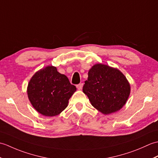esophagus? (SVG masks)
Here are the masks:
<instances>
[{
	"instance_id": "esophagus-1",
	"label": "esophagus",
	"mask_w": 158,
	"mask_h": 158,
	"mask_svg": "<svg viewBox=\"0 0 158 158\" xmlns=\"http://www.w3.org/2000/svg\"><path fill=\"white\" fill-rule=\"evenodd\" d=\"M83 84L82 83H79V84L77 85V88L78 89H81L83 88Z\"/></svg>"
}]
</instances>
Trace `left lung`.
<instances>
[{
  "mask_svg": "<svg viewBox=\"0 0 158 158\" xmlns=\"http://www.w3.org/2000/svg\"><path fill=\"white\" fill-rule=\"evenodd\" d=\"M83 92L94 108L108 115L125 105L130 94V85L118 69L97 64L89 69Z\"/></svg>",
  "mask_w": 158,
  "mask_h": 158,
  "instance_id": "left-lung-1",
  "label": "left lung"
}]
</instances>
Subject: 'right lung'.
<instances>
[{"label":"right lung","instance_id":"1","mask_svg":"<svg viewBox=\"0 0 158 158\" xmlns=\"http://www.w3.org/2000/svg\"><path fill=\"white\" fill-rule=\"evenodd\" d=\"M76 89L68 77L58 72L56 67L48 66L32 76L27 93L32 106L39 113L52 117L59 115L66 108Z\"/></svg>","mask_w":158,"mask_h":158}]
</instances>
